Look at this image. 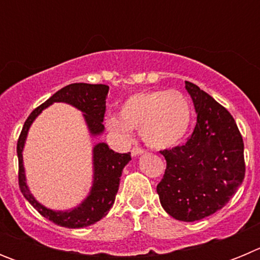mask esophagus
<instances>
[{
    "mask_svg": "<svg viewBox=\"0 0 260 260\" xmlns=\"http://www.w3.org/2000/svg\"><path fill=\"white\" fill-rule=\"evenodd\" d=\"M142 153H144V150H143V148H139V147H134V148L132 150V155L133 156L142 155Z\"/></svg>",
    "mask_w": 260,
    "mask_h": 260,
    "instance_id": "obj_1",
    "label": "esophagus"
}]
</instances>
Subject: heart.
<instances>
[{"label":"heart","mask_w":260,"mask_h":260,"mask_svg":"<svg viewBox=\"0 0 260 260\" xmlns=\"http://www.w3.org/2000/svg\"><path fill=\"white\" fill-rule=\"evenodd\" d=\"M191 122V108L178 91H143L123 103L119 117L109 116L107 128L121 141H132V128L153 148H168L185 137Z\"/></svg>","instance_id":"1"}]
</instances>
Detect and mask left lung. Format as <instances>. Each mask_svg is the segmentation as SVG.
<instances>
[{
    "label": "left lung",
    "instance_id": "1",
    "mask_svg": "<svg viewBox=\"0 0 260 260\" xmlns=\"http://www.w3.org/2000/svg\"><path fill=\"white\" fill-rule=\"evenodd\" d=\"M197 125L187 141L160 151L167 160L157 194L162 208L180 221H197L221 210L245 178L243 141L236 121L197 84L185 82Z\"/></svg>",
    "mask_w": 260,
    "mask_h": 260
}]
</instances>
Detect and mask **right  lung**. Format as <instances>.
I'll list each match as a JSON object with an SVG mask.
<instances>
[{"label": "right lung", "mask_w": 260, "mask_h": 260, "mask_svg": "<svg viewBox=\"0 0 260 260\" xmlns=\"http://www.w3.org/2000/svg\"><path fill=\"white\" fill-rule=\"evenodd\" d=\"M109 87L105 84L73 83L63 87L50 96L44 104L36 108L26 119L23 125L17 144L18 162L19 172L18 180L23 197L29 202L41 216L50 220L54 224L65 228H86L88 225L95 224L102 220L112 208L116 199L119 186V177L122 174L123 168L132 160L130 152L118 153L110 150L107 143H98L93 147V183L88 197L78 207L69 211H53L39 203L34 195L29 192L26 183V174L23 167V147L28 134L29 126L35 121L36 117L53 103H68L83 113L91 135H100L104 132V114L105 103Z\"/></svg>", "instance_id": "right-lung-1"}]
</instances>
